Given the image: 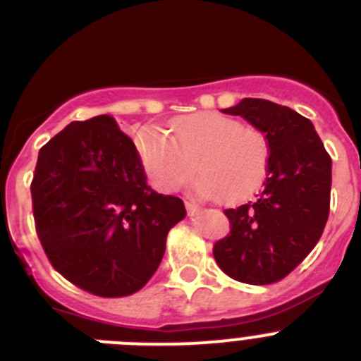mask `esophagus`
I'll return each mask as SVG.
<instances>
[{
  "label": "esophagus",
  "instance_id": "esophagus-1",
  "mask_svg": "<svg viewBox=\"0 0 361 361\" xmlns=\"http://www.w3.org/2000/svg\"><path fill=\"white\" fill-rule=\"evenodd\" d=\"M184 204H186V212L190 213V215H195V213L200 209L199 204L193 202V200H186V202H184Z\"/></svg>",
  "mask_w": 361,
  "mask_h": 361
}]
</instances>
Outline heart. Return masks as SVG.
<instances>
[{"mask_svg": "<svg viewBox=\"0 0 361 361\" xmlns=\"http://www.w3.org/2000/svg\"><path fill=\"white\" fill-rule=\"evenodd\" d=\"M170 133L142 130L137 149L153 186L175 191L199 171L193 188L204 197L235 202L266 177L269 142L260 130L219 111H200L170 124Z\"/></svg>", "mask_w": 361, "mask_h": 361, "instance_id": "obj_1", "label": "heart"}]
</instances>
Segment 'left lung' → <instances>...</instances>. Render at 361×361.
<instances>
[{"label": "left lung", "instance_id": "1", "mask_svg": "<svg viewBox=\"0 0 361 361\" xmlns=\"http://www.w3.org/2000/svg\"><path fill=\"white\" fill-rule=\"evenodd\" d=\"M240 116L267 137L264 188L238 208L224 209L229 233L213 257L226 275L253 286L275 283L320 240L331 204V157L304 116L266 99H242L222 110Z\"/></svg>", "mask_w": 361, "mask_h": 361}]
</instances>
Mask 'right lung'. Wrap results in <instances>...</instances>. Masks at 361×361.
Returning <instances> with one entry per match:
<instances>
[{"mask_svg": "<svg viewBox=\"0 0 361 361\" xmlns=\"http://www.w3.org/2000/svg\"><path fill=\"white\" fill-rule=\"evenodd\" d=\"M30 193L54 269L103 298L145 288L168 231L186 216L178 197L146 184L141 155L110 116L73 121L54 135L39 149Z\"/></svg>", "mask_w": 361, "mask_h": 361, "instance_id": "right-lung-1", "label": "right lung"}]
</instances>
